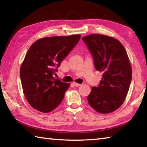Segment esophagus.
Listing matches in <instances>:
<instances>
[{
	"instance_id": "obj_1",
	"label": "esophagus",
	"mask_w": 147,
	"mask_h": 147,
	"mask_svg": "<svg viewBox=\"0 0 147 147\" xmlns=\"http://www.w3.org/2000/svg\"><path fill=\"white\" fill-rule=\"evenodd\" d=\"M73 85L74 86H76V87H78V86H80L81 85V84H78V83H76V82H73Z\"/></svg>"
}]
</instances>
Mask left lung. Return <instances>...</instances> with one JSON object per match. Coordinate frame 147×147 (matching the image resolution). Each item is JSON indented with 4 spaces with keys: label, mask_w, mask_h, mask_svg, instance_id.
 <instances>
[{
    "label": "left lung",
    "mask_w": 147,
    "mask_h": 147,
    "mask_svg": "<svg viewBox=\"0 0 147 147\" xmlns=\"http://www.w3.org/2000/svg\"><path fill=\"white\" fill-rule=\"evenodd\" d=\"M82 39L93 57L96 69L103 73L98 86L92 87L88 102L100 113L113 112L124 102L130 86L132 69L128 54L112 37L91 34Z\"/></svg>",
    "instance_id": "obj_1"
}]
</instances>
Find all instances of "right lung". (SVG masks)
Wrapping results in <instances>:
<instances>
[{
    "instance_id": "1",
    "label": "right lung",
    "mask_w": 147,
    "mask_h": 147,
    "mask_svg": "<svg viewBox=\"0 0 147 147\" xmlns=\"http://www.w3.org/2000/svg\"><path fill=\"white\" fill-rule=\"evenodd\" d=\"M80 35L41 38L30 47L20 69L23 93L34 109L49 113L58 107L70 84L54 77Z\"/></svg>"
}]
</instances>
